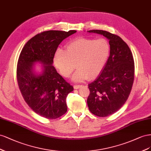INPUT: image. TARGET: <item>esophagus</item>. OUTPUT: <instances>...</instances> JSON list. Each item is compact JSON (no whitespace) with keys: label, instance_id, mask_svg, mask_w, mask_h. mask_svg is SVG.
Instances as JSON below:
<instances>
[{"label":"esophagus","instance_id":"1","mask_svg":"<svg viewBox=\"0 0 151 151\" xmlns=\"http://www.w3.org/2000/svg\"><path fill=\"white\" fill-rule=\"evenodd\" d=\"M83 87V85H74V88L75 89H78V88H81V87Z\"/></svg>","mask_w":151,"mask_h":151}]
</instances>
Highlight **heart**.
Segmentation results:
<instances>
[{"label":"heart","mask_w":151,"mask_h":151,"mask_svg":"<svg viewBox=\"0 0 151 151\" xmlns=\"http://www.w3.org/2000/svg\"><path fill=\"white\" fill-rule=\"evenodd\" d=\"M110 53V45L106 38L97 39L79 37L70 42L66 46V52L57 50L54 64L61 75L69 78L76 67L72 80L81 82L93 79L104 68Z\"/></svg>","instance_id":"heart-1"}]
</instances>
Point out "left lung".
<instances>
[{
	"label": "left lung",
	"instance_id": "1",
	"mask_svg": "<svg viewBox=\"0 0 151 151\" xmlns=\"http://www.w3.org/2000/svg\"><path fill=\"white\" fill-rule=\"evenodd\" d=\"M88 32L102 35L109 40V57L99 75L88 85L87 99L90 111L106 117L118 111L128 99L134 80V60L129 47L119 36L99 29Z\"/></svg>",
	"mask_w": 151,
	"mask_h": 151
}]
</instances>
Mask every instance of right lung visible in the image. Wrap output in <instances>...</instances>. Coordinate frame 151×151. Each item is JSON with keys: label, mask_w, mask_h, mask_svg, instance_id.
Here are the masks:
<instances>
[{"label": "right lung", "mask_w": 151, "mask_h": 151, "mask_svg": "<svg viewBox=\"0 0 151 151\" xmlns=\"http://www.w3.org/2000/svg\"><path fill=\"white\" fill-rule=\"evenodd\" d=\"M76 30H50L37 34L26 44L17 64V81L25 102L35 113L47 119H56L67 111L66 99L73 91L52 66L54 54L61 42ZM42 64L41 73L35 63Z\"/></svg>", "instance_id": "obj_1"}]
</instances>
